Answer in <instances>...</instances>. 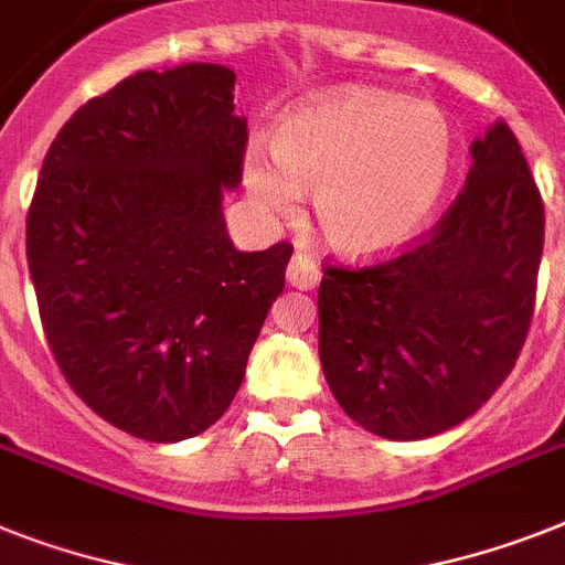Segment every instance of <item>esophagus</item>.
<instances>
[{
  "mask_svg": "<svg viewBox=\"0 0 565 565\" xmlns=\"http://www.w3.org/2000/svg\"><path fill=\"white\" fill-rule=\"evenodd\" d=\"M286 277L294 288H315L320 282V268H317L311 256L294 254L291 263H288Z\"/></svg>",
  "mask_w": 565,
  "mask_h": 565,
  "instance_id": "34e87169",
  "label": "esophagus"
}]
</instances>
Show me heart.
<instances>
[{
    "label": "heart",
    "mask_w": 565,
    "mask_h": 565,
    "mask_svg": "<svg viewBox=\"0 0 565 565\" xmlns=\"http://www.w3.org/2000/svg\"><path fill=\"white\" fill-rule=\"evenodd\" d=\"M277 164L250 149L245 181L274 216L315 188L323 239L347 256H381L422 231L454 167V132L430 104L377 88H340L274 129Z\"/></svg>",
    "instance_id": "b5f03b06"
}]
</instances>
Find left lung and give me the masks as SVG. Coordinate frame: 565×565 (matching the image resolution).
<instances>
[{"mask_svg": "<svg viewBox=\"0 0 565 565\" xmlns=\"http://www.w3.org/2000/svg\"><path fill=\"white\" fill-rule=\"evenodd\" d=\"M470 156L454 204L398 256L323 268L326 381L343 413L384 439H427L473 416L529 338L543 195L505 120Z\"/></svg>", "mask_w": 565, "mask_h": 565, "instance_id": "left-lung-1", "label": "left lung"}]
</instances>
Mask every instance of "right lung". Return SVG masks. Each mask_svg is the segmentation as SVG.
Here are the masks:
<instances>
[{
  "label": "right lung",
  "mask_w": 565,
  "mask_h": 565,
  "mask_svg": "<svg viewBox=\"0 0 565 565\" xmlns=\"http://www.w3.org/2000/svg\"><path fill=\"white\" fill-rule=\"evenodd\" d=\"M225 65L138 72L57 132L28 207L42 332L68 386L147 441L216 424L286 286L291 242L233 248L248 124Z\"/></svg>",
  "instance_id": "add662e5"
}]
</instances>
